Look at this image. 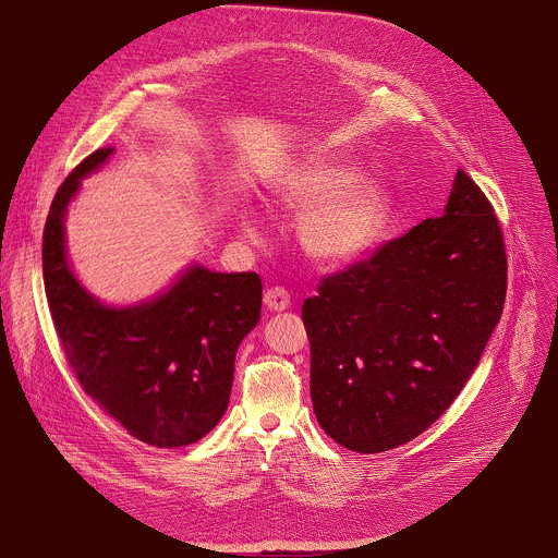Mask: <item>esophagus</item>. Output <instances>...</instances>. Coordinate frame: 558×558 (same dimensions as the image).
I'll use <instances>...</instances> for the list:
<instances>
[{
	"instance_id": "obj_1",
	"label": "esophagus",
	"mask_w": 558,
	"mask_h": 558,
	"mask_svg": "<svg viewBox=\"0 0 558 558\" xmlns=\"http://www.w3.org/2000/svg\"><path fill=\"white\" fill-rule=\"evenodd\" d=\"M265 306H267L269 311H276V313L287 311V308L291 306V295H289L282 287L267 289V293H265Z\"/></svg>"
}]
</instances>
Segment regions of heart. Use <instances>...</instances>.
<instances>
[{
    "label": "heart",
    "instance_id": "obj_1",
    "mask_svg": "<svg viewBox=\"0 0 558 558\" xmlns=\"http://www.w3.org/2000/svg\"><path fill=\"white\" fill-rule=\"evenodd\" d=\"M274 201L300 218V241L306 254L327 265L362 258L377 241L388 201L373 181H362L349 163L311 161L274 190ZM245 233L258 235L260 220L252 209L241 211Z\"/></svg>",
    "mask_w": 558,
    "mask_h": 558
}]
</instances>
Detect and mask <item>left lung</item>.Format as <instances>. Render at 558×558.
Returning <instances> with one entry per match:
<instances>
[{
	"label": "left lung",
	"instance_id": "1",
	"mask_svg": "<svg viewBox=\"0 0 558 558\" xmlns=\"http://www.w3.org/2000/svg\"><path fill=\"white\" fill-rule=\"evenodd\" d=\"M506 271L495 209L457 170L439 218L325 278L302 304L323 430L371 454L435 424L480 366L504 311Z\"/></svg>",
	"mask_w": 558,
	"mask_h": 558
}]
</instances>
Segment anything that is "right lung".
<instances>
[{"label":"right lung","instance_id":"1","mask_svg":"<svg viewBox=\"0 0 558 558\" xmlns=\"http://www.w3.org/2000/svg\"><path fill=\"white\" fill-rule=\"evenodd\" d=\"M114 147L78 163L57 190L44 229V284L57 336L84 390L132 437L179 448L225 415L235 351L258 325L263 282L254 271L187 265L170 287L134 304H106L76 278L65 216L82 181Z\"/></svg>","mask_w":558,"mask_h":558}]
</instances>
